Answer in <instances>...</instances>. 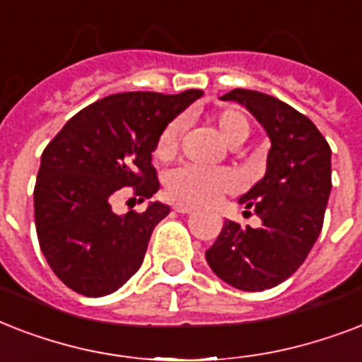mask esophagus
<instances>
[{"label": "esophagus", "instance_id": "esophagus-1", "mask_svg": "<svg viewBox=\"0 0 362 362\" xmlns=\"http://www.w3.org/2000/svg\"><path fill=\"white\" fill-rule=\"evenodd\" d=\"M173 209H175L178 214H187V212H192L193 206L187 203H175L173 204Z\"/></svg>", "mask_w": 362, "mask_h": 362}]
</instances>
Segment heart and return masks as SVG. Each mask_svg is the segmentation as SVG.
Segmentation results:
<instances>
[{
  "instance_id": "b5f03b06",
  "label": "heart",
  "mask_w": 362,
  "mask_h": 362,
  "mask_svg": "<svg viewBox=\"0 0 362 362\" xmlns=\"http://www.w3.org/2000/svg\"><path fill=\"white\" fill-rule=\"evenodd\" d=\"M216 129L229 146L237 148L250 136V122L238 109L218 110L212 116ZM186 120L178 116L165 125L158 135L153 156L159 161H170L178 152L180 136ZM237 187V176L229 169H203L197 165H182L167 176V193L180 203L203 204L216 199L220 193Z\"/></svg>"
}]
</instances>
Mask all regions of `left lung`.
Here are the masks:
<instances>
[{
  "instance_id": "obj_1",
  "label": "left lung",
  "mask_w": 362,
  "mask_h": 362,
  "mask_svg": "<svg viewBox=\"0 0 362 362\" xmlns=\"http://www.w3.org/2000/svg\"><path fill=\"white\" fill-rule=\"evenodd\" d=\"M270 136L267 173L238 203L261 218L253 229L226 220L206 261L216 276L242 291H263L287 280L320 237L331 193V146L314 122L280 99L231 90Z\"/></svg>"
}]
</instances>
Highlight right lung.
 I'll use <instances>...</instances> for the list:
<instances>
[{
  "label": "right lung",
  "mask_w": 362,
  "mask_h": 362,
  "mask_svg": "<svg viewBox=\"0 0 362 362\" xmlns=\"http://www.w3.org/2000/svg\"><path fill=\"white\" fill-rule=\"evenodd\" d=\"M201 95L115 93L76 112L48 142L33 189L35 229L47 263L69 289L103 297L139 270L169 206L152 203L118 216L110 201L125 189L139 201L158 192V135Z\"/></svg>",
  "instance_id": "obj_1"
}]
</instances>
